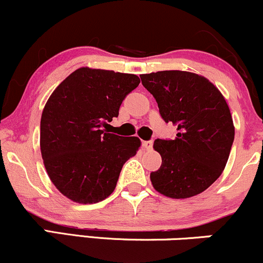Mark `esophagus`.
<instances>
[{
	"instance_id": "esophagus-1",
	"label": "esophagus",
	"mask_w": 263,
	"mask_h": 263,
	"mask_svg": "<svg viewBox=\"0 0 263 263\" xmlns=\"http://www.w3.org/2000/svg\"><path fill=\"white\" fill-rule=\"evenodd\" d=\"M152 146H153L152 141H143V142H142V147H143L144 149H147V151L152 149Z\"/></svg>"
}]
</instances>
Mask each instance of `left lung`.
Returning a JSON list of instances; mask_svg holds the SVG:
<instances>
[{"mask_svg":"<svg viewBox=\"0 0 263 263\" xmlns=\"http://www.w3.org/2000/svg\"><path fill=\"white\" fill-rule=\"evenodd\" d=\"M165 122L177 126L174 140H156L162 165L151 173L164 197L200 194L221 176L235 137L230 108L220 90L201 75L182 70L142 74Z\"/></svg>","mask_w":263,"mask_h":263,"instance_id":"obj_1","label":"left lung"}]
</instances>
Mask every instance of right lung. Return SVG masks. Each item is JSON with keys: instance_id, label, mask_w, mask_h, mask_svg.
I'll return each mask as SVG.
<instances>
[{"instance_id": "right-lung-1", "label": "right lung", "mask_w": 263, "mask_h": 263, "mask_svg": "<svg viewBox=\"0 0 263 263\" xmlns=\"http://www.w3.org/2000/svg\"><path fill=\"white\" fill-rule=\"evenodd\" d=\"M138 84L135 74L83 66L48 99L41 119L42 158L52 183L71 201L95 204L111 195L122 165L141 147L138 137L102 129Z\"/></svg>"}]
</instances>
